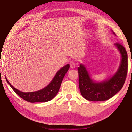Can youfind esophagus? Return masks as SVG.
Here are the masks:
<instances>
[{
  "instance_id": "1",
  "label": "esophagus",
  "mask_w": 132,
  "mask_h": 132,
  "mask_svg": "<svg viewBox=\"0 0 132 132\" xmlns=\"http://www.w3.org/2000/svg\"><path fill=\"white\" fill-rule=\"evenodd\" d=\"M69 64H70V66L71 68L73 69V68H75V67H76V63H75V62L70 61V63H69Z\"/></svg>"
}]
</instances>
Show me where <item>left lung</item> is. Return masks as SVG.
I'll return each instance as SVG.
<instances>
[{
  "mask_svg": "<svg viewBox=\"0 0 132 132\" xmlns=\"http://www.w3.org/2000/svg\"><path fill=\"white\" fill-rule=\"evenodd\" d=\"M115 45L121 55V62L117 72L109 79L95 82L84 65L80 64L78 67L79 88L85 99L91 101H105L114 96L123 86L128 73V54L121 44L117 42Z\"/></svg>",
  "mask_w": 132,
  "mask_h": 132,
  "instance_id": "left-lung-1",
  "label": "left lung"
}]
</instances>
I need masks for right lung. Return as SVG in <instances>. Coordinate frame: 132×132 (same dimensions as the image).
Instances as JSON below:
<instances>
[{
	"label": "right lung",
	"mask_w": 132,
	"mask_h": 132,
	"mask_svg": "<svg viewBox=\"0 0 132 132\" xmlns=\"http://www.w3.org/2000/svg\"><path fill=\"white\" fill-rule=\"evenodd\" d=\"M69 68H70V65L69 64L62 67L56 73V74L53 77L52 81L47 86L41 90L34 91V92H22V91L15 88L9 82L6 77V80L8 82V84L10 85L11 88L14 91V92L25 101L30 102H47L52 100L56 95L58 91L59 90L60 87H61L62 81L63 80L64 75H66L67 71H68Z\"/></svg>",
	"instance_id": "1"
}]
</instances>
